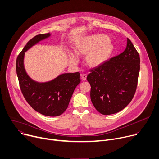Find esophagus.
Masks as SVG:
<instances>
[{"label": "esophagus", "mask_w": 159, "mask_h": 159, "mask_svg": "<svg viewBox=\"0 0 159 159\" xmlns=\"http://www.w3.org/2000/svg\"><path fill=\"white\" fill-rule=\"evenodd\" d=\"M80 76H81V78L83 80H85L86 78H87V75H86L85 74H81Z\"/></svg>", "instance_id": "obj_1"}]
</instances>
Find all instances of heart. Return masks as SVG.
Returning <instances> with one entry per match:
<instances>
[{"mask_svg":"<svg viewBox=\"0 0 159 159\" xmlns=\"http://www.w3.org/2000/svg\"><path fill=\"white\" fill-rule=\"evenodd\" d=\"M75 52L79 54H87L86 61L91 66L103 64L112 51V45L107 35L95 34L79 39L75 43ZM69 61L71 64L78 63L79 57L75 52H70Z\"/></svg>","mask_w":159,"mask_h":159,"instance_id":"obj_1","label":"heart"}]
</instances>
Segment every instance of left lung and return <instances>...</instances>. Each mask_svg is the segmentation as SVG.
<instances>
[{
    "mask_svg": "<svg viewBox=\"0 0 159 159\" xmlns=\"http://www.w3.org/2000/svg\"><path fill=\"white\" fill-rule=\"evenodd\" d=\"M139 55L129 39L124 51L91 70V99L95 108L107 115L123 110L135 94L140 68Z\"/></svg>",
    "mask_w": 159,
    "mask_h": 159,
    "instance_id": "1",
    "label": "left lung"
}]
</instances>
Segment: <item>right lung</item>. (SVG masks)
I'll list each match as a JSON object with an SVG mask.
<instances>
[{
	"label": "right lung",
	"instance_id": "1",
	"mask_svg": "<svg viewBox=\"0 0 159 159\" xmlns=\"http://www.w3.org/2000/svg\"><path fill=\"white\" fill-rule=\"evenodd\" d=\"M51 35L35 36L27 42L18 56L16 68L20 86L28 103L37 112L49 117L61 115L67 108L72 94L80 82V73H64L46 82H38L26 73L24 65L25 52Z\"/></svg>",
	"mask_w": 159,
	"mask_h": 159
}]
</instances>
